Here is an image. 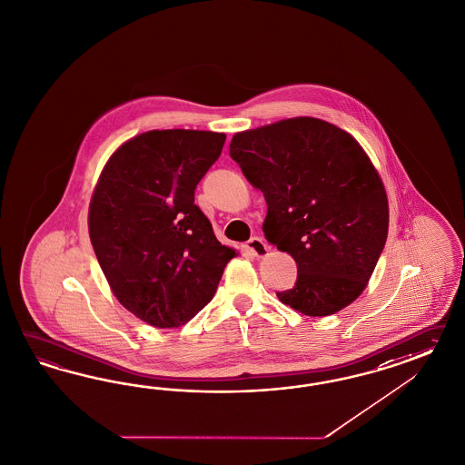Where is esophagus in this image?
Returning a JSON list of instances; mask_svg holds the SVG:
<instances>
[{
  "label": "esophagus",
  "instance_id": "esophagus-1",
  "mask_svg": "<svg viewBox=\"0 0 465 465\" xmlns=\"http://www.w3.org/2000/svg\"><path fill=\"white\" fill-rule=\"evenodd\" d=\"M247 251L255 255V257H264L269 252L268 243L261 237H252V239L247 242Z\"/></svg>",
  "mask_w": 465,
  "mask_h": 465
}]
</instances>
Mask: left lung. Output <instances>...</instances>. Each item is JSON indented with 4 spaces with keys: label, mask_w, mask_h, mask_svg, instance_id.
<instances>
[{
    "label": "left lung",
    "mask_w": 465,
    "mask_h": 465,
    "mask_svg": "<svg viewBox=\"0 0 465 465\" xmlns=\"http://www.w3.org/2000/svg\"><path fill=\"white\" fill-rule=\"evenodd\" d=\"M230 156L268 203L264 235L295 259V286L276 295L310 317L365 290L389 232L381 177L358 141L313 117L237 133Z\"/></svg>",
    "instance_id": "obj_1"
}]
</instances>
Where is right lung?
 I'll return each mask as SVG.
<instances>
[{
    "instance_id": "right-lung-1",
    "label": "right lung",
    "mask_w": 465,
    "mask_h": 465,
    "mask_svg": "<svg viewBox=\"0 0 465 465\" xmlns=\"http://www.w3.org/2000/svg\"><path fill=\"white\" fill-rule=\"evenodd\" d=\"M223 133L165 129L124 143L102 170L88 232L114 295L138 319L175 327L216 293L235 251L194 204Z\"/></svg>"
}]
</instances>
